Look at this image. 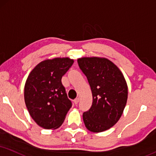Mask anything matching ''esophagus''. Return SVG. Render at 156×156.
<instances>
[{"instance_id": "obj_1", "label": "esophagus", "mask_w": 156, "mask_h": 156, "mask_svg": "<svg viewBox=\"0 0 156 156\" xmlns=\"http://www.w3.org/2000/svg\"><path fill=\"white\" fill-rule=\"evenodd\" d=\"M79 101H80V98H76L74 99V104H77V103H79Z\"/></svg>"}]
</instances>
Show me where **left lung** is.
Segmentation results:
<instances>
[{
    "label": "left lung",
    "instance_id": "left-lung-1",
    "mask_svg": "<svg viewBox=\"0 0 156 156\" xmlns=\"http://www.w3.org/2000/svg\"><path fill=\"white\" fill-rule=\"evenodd\" d=\"M77 62L93 94L92 106L82 116L84 125L92 132H104L122 116L127 101V84L120 69L108 58L82 57Z\"/></svg>",
    "mask_w": 156,
    "mask_h": 156
}]
</instances>
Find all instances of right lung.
<instances>
[{"mask_svg":"<svg viewBox=\"0 0 156 156\" xmlns=\"http://www.w3.org/2000/svg\"><path fill=\"white\" fill-rule=\"evenodd\" d=\"M73 63L68 57L46 59L38 63L27 79L25 104L32 119L41 127H60L72 107L61 78Z\"/></svg>","mask_w":156,"mask_h":156,"instance_id":"right-lung-1","label":"right lung"}]
</instances>
